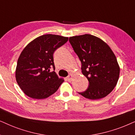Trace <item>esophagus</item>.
I'll use <instances>...</instances> for the list:
<instances>
[{"instance_id":"1","label":"esophagus","mask_w":135,"mask_h":135,"mask_svg":"<svg viewBox=\"0 0 135 135\" xmlns=\"http://www.w3.org/2000/svg\"><path fill=\"white\" fill-rule=\"evenodd\" d=\"M73 74H72V73H70V74L69 75V76H67L66 79H67V80L69 81H71L73 79Z\"/></svg>"}]
</instances>
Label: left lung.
Returning a JSON list of instances; mask_svg holds the SVG:
<instances>
[{
  "mask_svg": "<svg viewBox=\"0 0 135 135\" xmlns=\"http://www.w3.org/2000/svg\"><path fill=\"white\" fill-rule=\"evenodd\" d=\"M69 42L81 63L82 73L89 81L88 89L79 94L92 100L107 96L115 87L120 75L119 65L110 47L86 34L70 37Z\"/></svg>",
  "mask_w": 135,
  "mask_h": 135,
  "instance_id": "8db88e82",
  "label": "left lung"
}]
</instances>
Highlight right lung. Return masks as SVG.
I'll use <instances>...</instances> for the list:
<instances>
[{
  "label": "right lung",
  "instance_id": "1",
  "mask_svg": "<svg viewBox=\"0 0 135 135\" xmlns=\"http://www.w3.org/2000/svg\"><path fill=\"white\" fill-rule=\"evenodd\" d=\"M69 40V37L55 35L41 36L26 46L18 59L16 80L27 96L41 99L53 94L64 80L55 70L53 54Z\"/></svg>",
  "mask_w": 135,
  "mask_h": 135
}]
</instances>
